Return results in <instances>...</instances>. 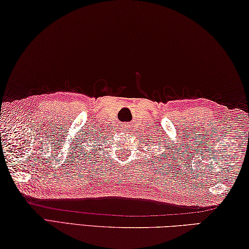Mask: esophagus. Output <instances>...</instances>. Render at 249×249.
<instances>
[{
  "label": "esophagus",
  "instance_id": "34e87169",
  "mask_svg": "<svg viewBox=\"0 0 249 249\" xmlns=\"http://www.w3.org/2000/svg\"><path fill=\"white\" fill-rule=\"evenodd\" d=\"M123 127H124L125 129H126V128H127V127H128V125H124V126H123Z\"/></svg>",
  "mask_w": 249,
  "mask_h": 249
}]
</instances>
